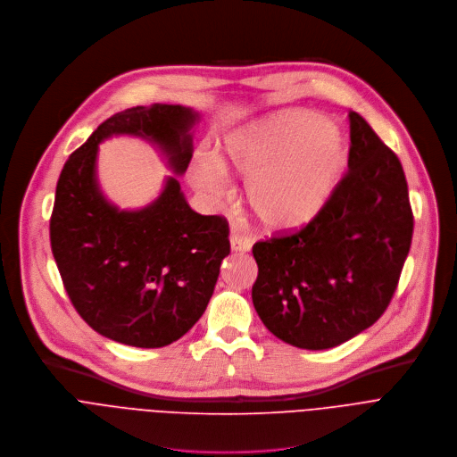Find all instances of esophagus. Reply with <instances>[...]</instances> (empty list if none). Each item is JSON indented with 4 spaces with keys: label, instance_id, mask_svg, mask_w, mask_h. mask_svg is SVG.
I'll list each match as a JSON object with an SVG mask.
<instances>
[{
    "label": "esophagus",
    "instance_id": "obj_1",
    "mask_svg": "<svg viewBox=\"0 0 457 457\" xmlns=\"http://www.w3.org/2000/svg\"><path fill=\"white\" fill-rule=\"evenodd\" d=\"M230 246H232V250H236V252H248V250L252 248V239L243 237V236H239V234H232V236H230Z\"/></svg>",
    "mask_w": 457,
    "mask_h": 457
}]
</instances>
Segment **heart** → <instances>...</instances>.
<instances>
[{"instance_id":"obj_1","label":"heart","mask_w":457,"mask_h":457,"mask_svg":"<svg viewBox=\"0 0 457 457\" xmlns=\"http://www.w3.org/2000/svg\"><path fill=\"white\" fill-rule=\"evenodd\" d=\"M345 165V140L337 124L294 113L234 133L220 147L218 162L200 160L193 184L209 198L227 193L232 172L246 184V202L271 230H295L315 220L329 202Z\"/></svg>"}]
</instances>
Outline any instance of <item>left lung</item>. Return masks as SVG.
Segmentation results:
<instances>
[{"mask_svg": "<svg viewBox=\"0 0 457 457\" xmlns=\"http://www.w3.org/2000/svg\"><path fill=\"white\" fill-rule=\"evenodd\" d=\"M347 170L299 230L253 245L252 301L262 324L303 349H329L387 310L407 259L414 216L398 156L356 112Z\"/></svg>", "mask_w": 457, "mask_h": 457, "instance_id": "left-lung-1", "label": "left lung"}]
</instances>
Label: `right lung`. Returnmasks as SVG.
<instances>
[{
  "instance_id": "add662e5",
  "label": "right lung",
  "mask_w": 457,
  "mask_h": 457,
  "mask_svg": "<svg viewBox=\"0 0 457 457\" xmlns=\"http://www.w3.org/2000/svg\"><path fill=\"white\" fill-rule=\"evenodd\" d=\"M196 115L153 104L115 113L66 160L50 216V243L64 290L97 333L135 347H162L184 337L204 315L223 257L228 221L195 212L169 178L147 209L119 212L97 189L96 156L113 133L144 135L169 154L176 172L193 158Z\"/></svg>"
}]
</instances>
